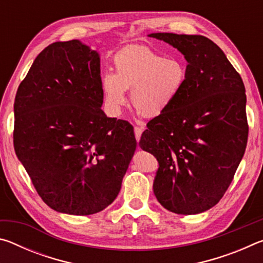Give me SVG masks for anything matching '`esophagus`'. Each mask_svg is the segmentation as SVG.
<instances>
[{
  "label": "esophagus",
  "mask_w": 263,
  "mask_h": 263,
  "mask_svg": "<svg viewBox=\"0 0 263 263\" xmlns=\"http://www.w3.org/2000/svg\"><path fill=\"white\" fill-rule=\"evenodd\" d=\"M141 133H142V127L135 126V135H136V139H137V141H139V140H140Z\"/></svg>",
  "instance_id": "1"
}]
</instances>
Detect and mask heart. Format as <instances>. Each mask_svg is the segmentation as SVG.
Wrapping results in <instances>:
<instances>
[{"instance_id":"obj_1","label":"heart","mask_w":263,"mask_h":263,"mask_svg":"<svg viewBox=\"0 0 263 263\" xmlns=\"http://www.w3.org/2000/svg\"><path fill=\"white\" fill-rule=\"evenodd\" d=\"M116 73L101 79L106 105L115 115L126 103L131 90L132 105L146 117H158L172 108L183 89L188 69L183 60L148 46H128L114 58Z\"/></svg>"}]
</instances>
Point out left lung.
I'll return each instance as SVG.
<instances>
[{
  "label": "left lung",
  "mask_w": 263,
  "mask_h": 263,
  "mask_svg": "<svg viewBox=\"0 0 263 263\" xmlns=\"http://www.w3.org/2000/svg\"><path fill=\"white\" fill-rule=\"evenodd\" d=\"M184 55L188 77L175 104L153 118L140 147L159 162L153 190L179 215H197L220 201L248 138L242 79L225 53L198 34L151 33Z\"/></svg>",
  "instance_id": "8db88e82"
}]
</instances>
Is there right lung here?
<instances>
[{
    "label": "right lung",
    "instance_id": "1",
    "mask_svg": "<svg viewBox=\"0 0 263 263\" xmlns=\"http://www.w3.org/2000/svg\"><path fill=\"white\" fill-rule=\"evenodd\" d=\"M102 104L100 54L77 39L44 48L17 89L15 152L58 212L97 213L121 190L137 140Z\"/></svg>",
    "mask_w": 263,
    "mask_h": 263
}]
</instances>
